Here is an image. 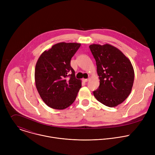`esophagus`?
I'll return each mask as SVG.
<instances>
[{"mask_svg":"<svg viewBox=\"0 0 155 155\" xmlns=\"http://www.w3.org/2000/svg\"><path fill=\"white\" fill-rule=\"evenodd\" d=\"M89 80H90V78H86V79L83 78V81H84V82H87V81H89Z\"/></svg>","mask_w":155,"mask_h":155,"instance_id":"obj_1","label":"esophagus"}]
</instances>
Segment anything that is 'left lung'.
<instances>
[{
  "mask_svg": "<svg viewBox=\"0 0 155 155\" xmlns=\"http://www.w3.org/2000/svg\"><path fill=\"white\" fill-rule=\"evenodd\" d=\"M90 48L96 62L100 80L99 87L93 94L102 104L116 107L131 92L134 80L133 66L119 49L110 44H92Z\"/></svg>",
  "mask_w": 155,
  "mask_h": 155,
  "instance_id": "left-lung-1",
  "label": "left lung"
}]
</instances>
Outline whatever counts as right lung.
Segmentation results:
<instances>
[{
    "instance_id": "right-lung-1",
    "label": "right lung",
    "mask_w": 155,
    "mask_h": 155,
    "mask_svg": "<svg viewBox=\"0 0 155 155\" xmlns=\"http://www.w3.org/2000/svg\"><path fill=\"white\" fill-rule=\"evenodd\" d=\"M81 45L61 42L45 50L37 60L35 83L43 101L54 109L63 110L75 101L81 87L71 66V60Z\"/></svg>"
}]
</instances>
